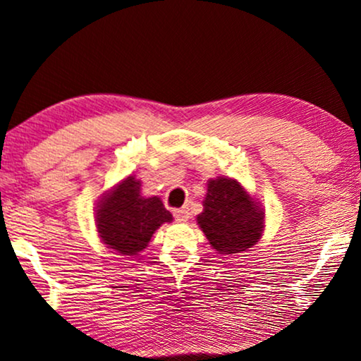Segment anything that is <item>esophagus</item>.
Here are the masks:
<instances>
[{"instance_id":"34e87169","label":"esophagus","mask_w":361,"mask_h":361,"mask_svg":"<svg viewBox=\"0 0 361 361\" xmlns=\"http://www.w3.org/2000/svg\"><path fill=\"white\" fill-rule=\"evenodd\" d=\"M190 209L183 207V208H176L173 209V216H175L176 221H186L190 218Z\"/></svg>"}]
</instances>
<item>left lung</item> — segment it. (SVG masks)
<instances>
[{
  "label": "left lung",
  "mask_w": 361,
  "mask_h": 361,
  "mask_svg": "<svg viewBox=\"0 0 361 361\" xmlns=\"http://www.w3.org/2000/svg\"><path fill=\"white\" fill-rule=\"evenodd\" d=\"M264 214L236 180L216 178L208 181L203 212L196 216L209 245L220 255L246 252L263 231Z\"/></svg>",
  "instance_id": "obj_1"
}]
</instances>
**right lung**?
<instances>
[{
  "instance_id": "1",
  "label": "right lung",
  "mask_w": 361,
  "mask_h": 361,
  "mask_svg": "<svg viewBox=\"0 0 361 361\" xmlns=\"http://www.w3.org/2000/svg\"><path fill=\"white\" fill-rule=\"evenodd\" d=\"M140 186L135 176H128L103 196L97 209V226L103 243L128 257L143 252L154 231L173 220L161 200L141 196Z\"/></svg>"
}]
</instances>
